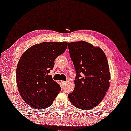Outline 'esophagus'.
Returning a JSON list of instances; mask_svg holds the SVG:
<instances>
[{"label":"esophagus","mask_w":131,"mask_h":131,"mask_svg":"<svg viewBox=\"0 0 131 131\" xmlns=\"http://www.w3.org/2000/svg\"><path fill=\"white\" fill-rule=\"evenodd\" d=\"M66 83H67V82H66V81H61V84H62V85H66Z\"/></svg>","instance_id":"1"}]
</instances>
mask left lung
<instances>
[{"instance_id":"1","label":"left lung","mask_w":131,"mask_h":131,"mask_svg":"<svg viewBox=\"0 0 131 131\" xmlns=\"http://www.w3.org/2000/svg\"><path fill=\"white\" fill-rule=\"evenodd\" d=\"M68 48L76 72L74 91L68 97L77 108L91 110L101 103L110 87L107 57L100 47L85 41L69 43Z\"/></svg>"}]
</instances>
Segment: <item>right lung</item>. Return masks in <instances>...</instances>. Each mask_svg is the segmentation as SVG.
Listing matches in <instances>:
<instances>
[{"label":"right lung","instance_id":"obj_1","mask_svg":"<svg viewBox=\"0 0 131 131\" xmlns=\"http://www.w3.org/2000/svg\"><path fill=\"white\" fill-rule=\"evenodd\" d=\"M67 42H44L26 50L17 67V88L23 100L30 107L42 110L52 104L61 91L49 75L54 61L67 48Z\"/></svg>","mask_w":131,"mask_h":131}]
</instances>
